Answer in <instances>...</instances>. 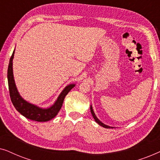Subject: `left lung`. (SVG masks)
<instances>
[{
	"mask_svg": "<svg viewBox=\"0 0 160 160\" xmlns=\"http://www.w3.org/2000/svg\"><path fill=\"white\" fill-rule=\"evenodd\" d=\"M90 111H91V113H92V115L94 119H95V121L97 122V123L99 124V125L102 126V128H113V127H110V126H108V125H106V124H103L101 121H100V120L98 119V117H96L95 112H94V111H93V109H92V105L90 106Z\"/></svg>",
	"mask_w": 160,
	"mask_h": 160,
	"instance_id": "8db88e82",
	"label": "left lung"
}]
</instances>
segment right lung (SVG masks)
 Masks as SVG:
<instances>
[{"mask_svg":"<svg viewBox=\"0 0 160 160\" xmlns=\"http://www.w3.org/2000/svg\"><path fill=\"white\" fill-rule=\"evenodd\" d=\"M14 51L15 49L13 52L12 55L10 58L7 73L8 89H9L11 100H12L16 110L27 119L33 120V121L36 122L49 121V120L52 119L56 117L62 106L65 96L75 87L76 84H71L65 87L64 89L61 92V93L58 96V99L56 100L52 106H50L49 108H41V107L37 106L36 105L32 104L29 102L26 101L19 95L14 79L13 59H14Z\"/></svg>","mask_w":160,"mask_h":160,"instance_id":"right-lung-1","label":"right lung"}]
</instances>
